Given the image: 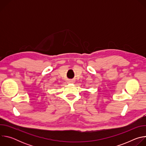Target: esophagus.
Masks as SVG:
<instances>
[{"mask_svg": "<svg viewBox=\"0 0 146 146\" xmlns=\"http://www.w3.org/2000/svg\"><path fill=\"white\" fill-rule=\"evenodd\" d=\"M73 82H74V81H73V80H70L69 81V83H73Z\"/></svg>", "mask_w": 146, "mask_h": 146, "instance_id": "esophagus-1", "label": "esophagus"}]
</instances>
